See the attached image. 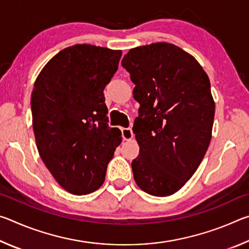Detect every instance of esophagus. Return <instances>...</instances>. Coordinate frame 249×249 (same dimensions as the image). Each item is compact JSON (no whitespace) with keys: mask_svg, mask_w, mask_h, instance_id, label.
<instances>
[{"mask_svg":"<svg viewBox=\"0 0 249 249\" xmlns=\"http://www.w3.org/2000/svg\"><path fill=\"white\" fill-rule=\"evenodd\" d=\"M122 136H123L124 141H130L134 137L133 130L130 127H126V128H122Z\"/></svg>","mask_w":249,"mask_h":249,"instance_id":"obj_1","label":"esophagus"}]
</instances>
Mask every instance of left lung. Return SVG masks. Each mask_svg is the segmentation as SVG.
<instances>
[{
  "label": "left lung",
  "mask_w": 249,
  "mask_h": 249,
  "mask_svg": "<svg viewBox=\"0 0 249 249\" xmlns=\"http://www.w3.org/2000/svg\"><path fill=\"white\" fill-rule=\"evenodd\" d=\"M122 66L141 105L133 126L140 145L132 161L135 182L148 195L171 196L209 148L215 113L210 79L195 57L168 43L130 49Z\"/></svg>",
  "instance_id": "1"
}]
</instances>
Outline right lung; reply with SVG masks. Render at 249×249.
Returning <instances> with one entry per match:
<instances>
[{"label": "right lung", "mask_w": 249, "mask_h": 249, "mask_svg": "<svg viewBox=\"0 0 249 249\" xmlns=\"http://www.w3.org/2000/svg\"><path fill=\"white\" fill-rule=\"evenodd\" d=\"M121 56V50L71 46L50 59L34 84L37 149L57 182L72 195L98 190L122 142L121 130L107 124L103 93Z\"/></svg>", "instance_id": "right-lung-1"}]
</instances>
